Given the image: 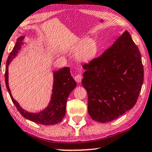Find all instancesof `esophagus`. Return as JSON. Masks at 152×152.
Segmentation results:
<instances>
[{
	"label": "esophagus",
	"instance_id": "34e87169",
	"mask_svg": "<svg viewBox=\"0 0 152 152\" xmlns=\"http://www.w3.org/2000/svg\"><path fill=\"white\" fill-rule=\"evenodd\" d=\"M81 79H82V76H81V74H78L75 77V80L77 83H80L81 81Z\"/></svg>",
	"mask_w": 152,
	"mask_h": 152
}]
</instances>
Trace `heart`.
Returning <instances> with one entry per match:
<instances>
[{"label": "heart", "instance_id": "heart-1", "mask_svg": "<svg viewBox=\"0 0 152 152\" xmlns=\"http://www.w3.org/2000/svg\"><path fill=\"white\" fill-rule=\"evenodd\" d=\"M73 50L77 53V58L81 62H88L92 60L97 54L99 47L94 39L86 37L78 39L73 46Z\"/></svg>", "mask_w": 152, "mask_h": 152}]
</instances>
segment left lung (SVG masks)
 Instances as JSON below:
<instances>
[{
	"label": "left lung",
	"mask_w": 152,
	"mask_h": 152,
	"mask_svg": "<svg viewBox=\"0 0 152 152\" xmlns=\"http://www.w3.org/2000/svg\"><path fill=\"white\" fill-rule=\"evenodd\" d=\"M83 69L82 85L87 91L88 113L92 120L111 122L136 104L144 71L138 47L126 30Z\"/></svg>",
	"instance_id": "obj_1"
}]
</instances>
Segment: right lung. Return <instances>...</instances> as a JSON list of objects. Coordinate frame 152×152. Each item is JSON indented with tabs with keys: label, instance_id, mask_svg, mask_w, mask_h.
<instances>
[{
	"label": "right lung",
	"instance_id": "obj_1",
	"mask_svg": "<svg viewBox=\"0 0 152 152\" xmlns=\"http://www.w3.org/2000/svg\"><path fill=\"white\" fill-rule=\"evenodd\" d=\"M24 37H20L17 39L15 46L9 54L6 62L5 78L6 87L13 104L18 111L24 118L32 122L43 125H54L61 122L66 113V100L73 90L76 87L77 83L72 77L70 69L64 67L53 72V83L52 94L48 106L39 113H30L23 109L20 104L13 99L9 86L8 66L13 58L17 56L23 44Z\"/></svg>",
	"mask_w": 152,
	"mask_h": 152
}]
</instances>
